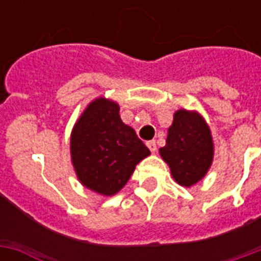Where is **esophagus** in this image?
<instances>
[{
    "label": "esophagus",
    "mask_w": 261,
    "mask_h": 261,
    "mask_svg": "<svg viewBox=\"0 0 261 261\" xmlns=\"http://www.w3.org/2000/svg\"><path fill=\"white\" fill-rule=\"evenodd\" d=\"M146 145H147V147H149V150H150L151 153H154V151L157 150V145H155V141H147Z\"/></svg>",
    "instance_id": "obj_1"
}]
</instances>
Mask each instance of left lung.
<instances>
[{"mask_svg":"<svg viewBox=\"0 0 261 261\" xmlns=\"http://www.w3.org/2000/svg\"><path fill=\"white\" fill-rule=\"evenodd\" d=\"M210 128L196 112L180 110L168 130L167 145L160 154L180 186L190 187L207 173L213 161Z\"/></svg>","mask_w":261,"mask_h":261,"instance_id":"8db88e82","label":"left lung"}]
</instances>
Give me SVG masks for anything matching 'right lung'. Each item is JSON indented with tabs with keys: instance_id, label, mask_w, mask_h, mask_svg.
<instances>
[{
	"instance_id": "obj_1",
	"label": "right lung",
	"mask_w": 261,
	"mask_h": 261,
	"mask_svg": "<svg viewBox=\"0 0 261 261\" xmlns=\"http://www.w3.org/2000/svg\"><path fill=\"white\" fill-rule=\"evenodd\" d=\"M73 165L84 186L114 195L128 181L135 165L150 151L119 116V106L106 98L90 102L71 133Z\"/></svg>"
}]
</instances>
